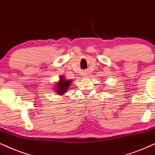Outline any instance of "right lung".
I'll use <instances>...</instances> for the list:
<instances>
[{
    "instance_id": "obj_1",
    "label": "right lung",
    "mask_w": 155,
    "mask_h": 155,
    "mask_svg": "<svg viewBox=\"0 0 155 155\" xmlns=\"http://www.w3.org/2000/svg\"><path fill=\"white\" fill-rule=\"evenodd\" d=\"M73 80H66L64 75H61L59 80L56 84H54V91L58 95H64L68 91Z\"/></svg>"
}]
</instances>
